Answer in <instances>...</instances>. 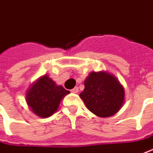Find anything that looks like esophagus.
Here are the masks:
<instances>
[{
	"instance_id": "obj_1",
	"label": "esophagus",
	"mask_w": 153,
	"mask_h": 153,
	"mask_svg": "<svg viewBox=\"0 0 153 153\" xmlns=\"http://www.w3.org/2000/svg\"><path fill=\"white\" fill-rule=\"evenodd\" d=\"M71 91H72L73 93H78V91H79V88H78V87H74V89L71 90Z\"/></svg>"
}]
</instances>
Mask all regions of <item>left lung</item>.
I'll use <instances>...</instances> for the list:
<instances>
[{"label":"left lung","instance_id":"obj_1","mask_svg":"<svg viewBox=\"0 0 153 153\" xmlns=\"http://www.w3.org/2000/svg\"><path fill=\"white\" fill-rule=\"evenodd\" d=\"M85 89L79 94L86 108L99 117H109L123 107L125 98L123 86L107 72H91L85 79Z\"/></svg>","mask_w":153,"mask_h":153}]
</instances>
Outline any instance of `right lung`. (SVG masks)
<instances>
[{
    "mask_svg": "<svg viewBox=\"0 0 153 153\" xmlns=\"http://www.w3.org/2000/svg\"><path fill=\"white\" fill-rule=\"evenodd\" d=\"M69 91L57 85L48 75L37 79L26 92V103L37 116L46 118L52 116L58 109L62 99Z\"/></svg>",
    "mask_w": 153,
    "mask_h": 153,
    "instance_id": "1",
    "label": "right lung"
}]
</instances>
